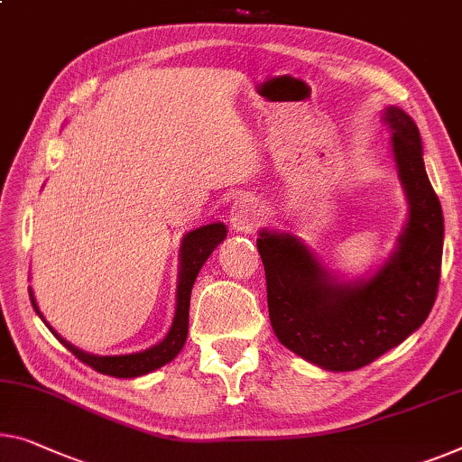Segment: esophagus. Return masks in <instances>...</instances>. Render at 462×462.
<instances>
[{
	"mask_svg": "<svg viewBox=\"0 0 462 462\" xmlns=\"http://www.w3.org/2000/svg\"><path fill=\"white\" fill-rule=\"evenodd\" d=\"M230 226L232 230L236 232H253L254 228H257L259 224V209L257 205H254L253 199H238L236 203L232 205L230 209Z\"/></svg>",
	"mask_w": 462,
	"mask_h": 462,
	"instance_id": "1",
	"label": "esophagus"
}]
</instances>
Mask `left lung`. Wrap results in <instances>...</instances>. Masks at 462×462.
Listing matches in <instances>:
<instances>
[{
	"label": "left lung",
	"instance_id": "1",
	"mask_svg": "<svg viewBox=\"0 0 462 462\" xmlns=\"http://www.w3.org/2000/svg\"><path fill=\"white\" fill-rule=\"evenodd\" d=\"M383 122L409 217L380 270L342 280L294 234L259 230L273 332L328 371L361 369L398 346L423 326L438 294L444 216L425 171L421 134L396 106L383 109Z\"/></svg>",
	"mask_w": 462,
	"mask_h": 462
}]
</instances>
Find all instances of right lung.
Returning a JSON list of instances; mask_svg holds the SVG:
<instances>
[{"instance_id": "1", "label": "right lung", "mask_w": 462, "mask_h": 462, "mask_svg": "<svg viewBox=\"0 0 462 462\" xmlns=\"http://www.w3.org/2000/svg\"><path fill=\"white\" fill-rule=\"evenodd\" d=\"M226 234H228V230H226V226L222 222L201 226V228L184 234V238L180 243V270H178L174 321H171L170 332L165 334V338L162 342H157L155 346H151L147 350H141V353L114 355V356H99V355L85 353V350L77 348L74 344L66 342L58 332H55L50 323L45 321V318L41 315L39 307H37V300H34V294L29 288L32 309L37 311L39 318L43 319L45 326L50 328V332L55 336V338L64 344V346L70 350V353L77 356L79 361L87 363L88 367L99 371V374L112 375V377H139L144 374H151V371L160 369L165 363L176 359L178 353H180L184 346V342H187L192 284H195L199 270H201L205 261L209 259V254L216 251V246L219 243H224Z\"/></svg>"}]
</instances>
